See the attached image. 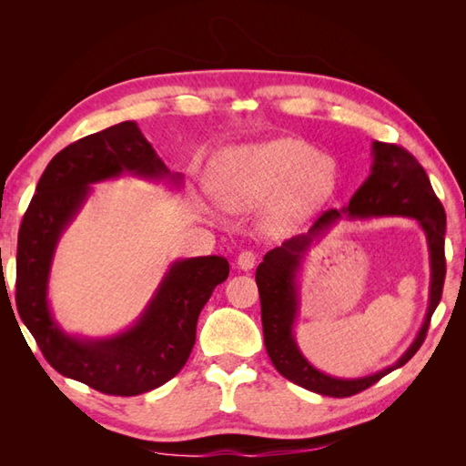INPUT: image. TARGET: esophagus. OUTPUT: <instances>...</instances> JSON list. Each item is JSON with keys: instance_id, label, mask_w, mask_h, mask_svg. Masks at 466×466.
<instances>
[{"instance_id": "esophagus-1", "label": "esophagus", "mask_w": 466, "mask_h": 466, "mask_svg": "<svg viewBox=\"0 0 466 466\" xmlns=\"http://www.w3.org/2000/svg\"><path fill=\"white\" fill-rule=\"evenodd\" d=\"M255 262H257V255L252 250H243L241 255L237 257V266L241 268V270H250L252 266H255Z\"/></svg>"}]
</instances>
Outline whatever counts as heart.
Segmentation results:
<instances>
[{
    "label": "heart",
    "instance_id": "heart-1",
    "mask_svg": "<svg viewBox=\"0 0 466 466\" xmlns=\"http://www.w3.org/2000/svg\"><path fill=\"white\" fill-rule=\"evenodd\" d=\"M336 182L338 167L332 157L288 136L225 149L211 167V185L219 202L231 211L272 202L266 223L276 231L311 216L330 198Z\"/></svg>",
    "mask_w": 466,
    "mask_h": 466
}]
</instances>
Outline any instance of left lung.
<instances>
[{
	"mask_svg": "<svg viewBox=\"0 0 466 466\" xmlns=\"http://www.w3.org/2000/svg\"><path fill=\"white\" fill-rule=\"evenodd\" d=\"M371 155V173L351 196L346 208L324 211L309 233L295 235L286 243H281V247L268 250L257 268L264 346L274 368L291 383L334 399L351 397V394L365 390L375 385L380 377L402 368L416 354L426 340L430 320L435 307L440 305L445 281V209L431 188L424 167L416 161L414 155L394 144L373 142ZM385 215L412 217L427 233L432 268L427 319L411 348L389 369L356 380L327 376L319 372L302 356L292 336V324L299 312L297 274L300 262L310 245L318 242L338 218H369Z\"/></svg>",
	"mask_w": 466,
	"mask_h": 466,
	"instance_id": "1",
	"label": "left lung"
}]
</instances>
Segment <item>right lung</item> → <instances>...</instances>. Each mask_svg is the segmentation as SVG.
<instances>
[{"instance_id": "obj_1", "label": "right lung", "mask_w": 466, "mask_h": 466, "mask_svg": "<svg viewBox=\"0 0 466 466\" xmlns=\"http://www.w3.org/2000/svg\"><path fill=\"white\" fill-rule=\"evenodd\" d=\"M122 175L182 185V175L168 171L134 120L81 137L48 163L19 229L15 301L56 371L105 394L136 397L185 368L200 311L228 279L229 262L216 255L175 260L130 329L106 338L67 334L48 301L56 247L87 202L91 185Z\"/></svg>"}]
</instances>
